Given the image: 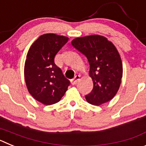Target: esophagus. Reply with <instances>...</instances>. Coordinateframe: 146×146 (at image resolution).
<instances>
[{"instance_id": "esophagus-1", "label": "esophagus", "mask_w": 146, "mask_h": 146, "mask_svg": "<svg viewBox=\"0 0 146 146\" xmlns=\"http://www.w3.org/2000/svg\"><path fill=\"white\" fill-rule=\"evenodd\" d=\"M80 75H76L75 77H74V78L72 80V85H76L77 83V82L79 81L80 80Z\"/></svg>"}]
</instances>
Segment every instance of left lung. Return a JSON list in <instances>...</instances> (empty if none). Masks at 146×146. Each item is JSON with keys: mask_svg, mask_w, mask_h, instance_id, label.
<instances>
[{"mask_svg": "<svg viewBox=\"0 0 146 146\" xmlns=\"http://www.w3.org/2000/svg\"><path fill=\"white\" fill-rule=\"evenodd\" d=\"M72 46L87 58L89 75L94 83L86 96L88 103L100 105L110 101L117 94L123 75V66L116 47L108 38L99 35L76 38Z\"/></svg>", "mask_w": 146, "mask_h": 146, "instance_id": "obj_1", "label": "left lung"}]
</instances>
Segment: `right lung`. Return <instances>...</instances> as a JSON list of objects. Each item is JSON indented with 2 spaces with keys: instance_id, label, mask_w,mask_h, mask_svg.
<instances>
[{
  "instance_id": "add662e5",
  "label": "right lung",
  "mask_w": 146,
  "mask_h": 146,
  "mask_svg": "<svg viewBox=\"0 0 146 146\" xmlns=\"http://www.w3.org/2000/svg\"><path fill=\"white\" fill-rule=\"evenodd\" d=\"M69 38L55 33L42 35L31 45L25 63V80L31 96L50 105L58 102L70 82L54 62L55 55Z\"/></svg>"
}]
</instances>
